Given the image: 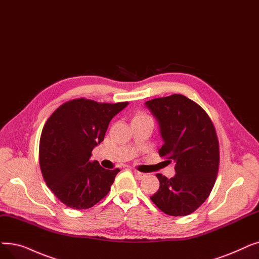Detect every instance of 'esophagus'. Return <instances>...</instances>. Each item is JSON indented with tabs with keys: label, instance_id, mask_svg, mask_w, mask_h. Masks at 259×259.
Listing matches in <instances>:
<instances>
[{
	"label": "esophagus",
	"instance_id": "esophagus-1",
	"mask_svg": "<svg viewBox=\"0 0 259 259\" xmlns=\"http://www.w3.org/2000/svg\"><path fill=\"white\" fill-rule=\"evenodd\" d=\"M133 174H134V176L137 177V179H139V180H142V179H144L146 177L145 174H143V172H141V171H139L137 169L133 170Z\"/></svg>",
	"mask_w": 259,
	"mask_h": 259
}]
</instances>
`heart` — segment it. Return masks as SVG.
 I'll use <instances>...</instances> for the list:
<instances>
[{"label": "heart", "instance_id": "1", "mask_svg": "<svg viewBox=\"0 0 259 259\" xmlns=\"http://www.w3.org/2000/svg\"><path fill=\"white\" fill-rule=\"evenodd\" d=\"M148 115L146 113H143V112H140V113H138L134 117H147Z\"/></svg>", "mask_w": 259, "mask_h": 259}]
</instances>
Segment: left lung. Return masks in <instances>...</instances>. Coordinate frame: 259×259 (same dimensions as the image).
<instances>
[{"mask_svg": "<svg viewBox=\"0 0 259 259\" xmlns=\"http://www.w3.org/2000/svg\"><path fill=\"white\" fill-rule=\"evenodd\" d=\"M146 106L159 121L164 144L160 156L174 163L176 176L156 174L160 188L150 197L169 216H186L204 203L215 185L219 141L206 112L181 94L154 98Z\"/></svg>", "mask_w": 259, "mask_h": 259, "instance_id": "left-lung-1", "label": "left lung"}]
</instances>
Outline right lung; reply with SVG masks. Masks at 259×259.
Wrapping results in <instances>:
<instances>
[{
  "instance_id": "add662e5",
  "label": "right lung",
  "mask_w": 259,
  "mask_h": 259,
  "mask_svg": "<svg viewBox=\"0 0 259 259\" xmlns=\"http://www.w3.org/2000/svg\"><path fill=\"white\" fill-rule=\"evenodd\" d=\"M127 105L76 98L62 104L47 120L39 146L41 172L66 206L90 208L110 192L119 169H105L90 159L93 148L104 141L110 120Z\"/></svg>"
}]
</instances>
